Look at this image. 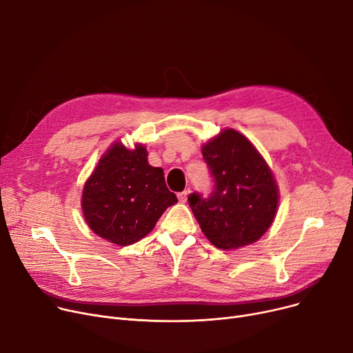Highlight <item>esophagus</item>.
Wrapping results in <instances>:
<instances>
[{
	"label": "esophagus",
	"instance_id": "1",
	"mask_svg": "<svg viewBox=\"0 0 353 353\" xmlns=\"http://www.w3.org/2000/svg\"><path fill=\"white\" fill-rule=\"evenodd\" d=\"M188 194H189V192H188V190H184V192L177 193V199H179V201H180V203H186V201H188Z\"/></svg>",
	"mask_w": 353,
	"mask_h": 353
}]
</instances>
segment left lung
<instances>
[{"label":"left lung","instance_id":"8db88e82","mask_svg":"<svg viewBox=\"0 0 353 353\" xmlns=\"http://www.w3.org/2000/svg\"><path fill=\"white\" fill-rule=\"evenodd\" d=\"M213 189L189 194L201 232L216 248L229 250L256 242L269 229L277 209L276 183L253 144L232 128L201 148Z\"/></svg>","mask_w":353,"mask_h":353}]
</instances>
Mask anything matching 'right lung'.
<instances>
[{"label": "right lung", "mask_w": 353, "mask_h": 353, "mask_svg": "<svg viewBox=\"0 0 353 353\" xmlns=\"http://www.w3.org/2000/svg\"><path fill=\"white\" fill-rule=\"evenodd\" d=\"M176 203L163 170L148 164L144 145L127 150L116 143L87 180L81 206L92 232L127 246L150 233L165 209Z\"/></svg>", "instance_id": "1"}]
</instances>
